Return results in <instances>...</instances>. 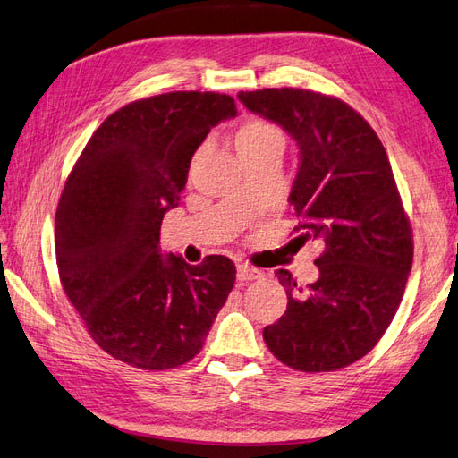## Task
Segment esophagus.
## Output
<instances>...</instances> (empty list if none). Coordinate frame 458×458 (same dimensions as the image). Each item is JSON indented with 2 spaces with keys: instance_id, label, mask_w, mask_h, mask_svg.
I'll return each instance as SVG.
<instances>
[{
  "instance_id": "obj_1",
  "label": "esophagus",
  "mask_w": 458,
  "mask_h": 458,
  "mask_svg": "<svg viewBox=\"0 0 458 458\" xmlns=\"http://www.w3.org/2000/svg\"><path fill=\"white\" fill-rule=\"evenodd\" d=\"M263 277V271L258 267H251L248 263H240L238 265V279L240 281H255V279H261Z\"/></svg>"
}]
</instances>
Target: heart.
Listing matches in <instances>:
<instances>
[{
	"label": "heart",
	"mask_w": 458,
	"mask_h": 458,
	"mask_svg": "<svg viewBox=\"0 0 458 458\" xmlns=\"http://www.w3.org/2000/svg\"><path fill=\"white\" fill-rule=\"evenodd\" d=\"M281 136V132L273 124L263 119H248L243 121L236 131V146L238 152L258 150V148L271 142L273 138Z\"/></svg>",
	"instance_id": "1"
}]
</instances>
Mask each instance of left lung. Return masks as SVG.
<instances>
[{
    "label": "left lung",
    "mask_w": 458,
    "mask_h": 458,
    "mask_svg": "<svg viewBox=\"0 0 458 458\" xmlns=\"http://www.w3.org/2000/svg\"><path fill=\"white\" fill-rule=\"evenodd\" d=\"M246 107L277 123L299 146L291 205L301 238L320 240V277L299 286L281 269L286 310L263 329L271 353L302 373H327L365 357L394 318L413 259L385 146L353 107L308 89L240 91Z\"/></svg>",
    "instance_id": "1"
}]
</instances>
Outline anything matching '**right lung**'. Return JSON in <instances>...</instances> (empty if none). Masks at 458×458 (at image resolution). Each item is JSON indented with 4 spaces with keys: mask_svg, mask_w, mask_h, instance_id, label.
Returning a JSON list of instances; mask_svg holds the SVG:
<instances>
[{
    "mask_svg": "<svg viewBox=\"0 0 458 458\" xmlns=\"http://www.w3.org/2000/svg\"><path fill=\"white\" fill-rule=\"evenodd\" d=\"M236 113L230 95L210 91L132 101L101 123L64 185L55 225L60 283L93 342L126 365L189 363L236 281L225 255L189 265L159 251L191 157Z\"/></svg>",
    "mask_w": 458,
    "mask_h": 458,
    "instance_id": "obj_1",
    "label": "right lung"
}]
</instances>
